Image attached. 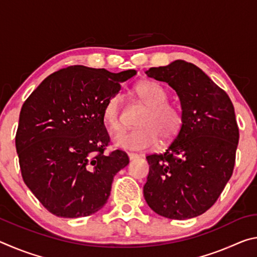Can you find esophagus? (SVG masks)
Listing matches in <instances>:
<instances>
[{"label": "esophagus", "mask_w": 257, "mask_h": 257, "mask_svg": "<svg viewBox=\"0 0 257 257\" xmlns=\"http://www.w3.org/2000/svg\"><path fill=\"white\" fill-rule=\"evenodd\" d=\"M128 156H129V160L130 161H134V160L139 159V155L138 154H135V153H128Z\"/></svg>", "instance_id": "obj_1"}]
</instances>
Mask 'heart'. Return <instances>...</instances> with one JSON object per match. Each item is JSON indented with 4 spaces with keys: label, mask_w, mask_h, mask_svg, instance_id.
I'll use <instances>...</instances> for the list:
<instances>
[{
    "label": "heart",
    "mask_w": 257,
    "mask_h": 257,
    "mask_svg": "<svg viewBox=\"0 0 257 257\" xmlns=\"http://www.w3.org/2000/svg\"><path fill=\"white\" fill-rule=\"evenodd\" d=\"M134 93L146 106L138 120V127L122 130L113 137L115 146L129 151H146L158 145L159 136L163 143L177 137L184 123L179 107L168 102L169 93L159 82L145 80L135 86ZM102 118L106 127L118 130L121 127V95L114 94L103 107Z\"/></svg>",
    "instance_id": "1"
}]
</instances>
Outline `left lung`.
I'll use <instances>...</instances> for the list:
<instances>
[{"instance_id":"1","label":"left lung","mask_w":257,"mask_h":257,"mask_svg":"<svg viewBox=\"0 0 257 257\" xmlns=\"http://www.w3.org/2000/svg\"><path fill=\"white\" fill-rule=\"evenodd\" d=\"M146 75L168 82L179 96L184 123L161 154L147 155L149 206L168 219L206 212L232 176L239 129L228 94L193 63L173 61Z\"/></svg>"}]
</instances>
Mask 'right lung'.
I'll return each instance as SVG.
<instances>
[{
    "instance_id": "add662e5",
    "label": "right lung",
    "mask_w": 257,
    "mask_h": 257,
    "mask_svg": "<svg viewBox=\"0 0 257 257\" xmlns=\"http://www.w3.org/2000/svg\"><path fill=\"white\" fill-rule=\"evenodd\" d=\"M135 75L71 66L45 78L25 101L16 135L21 176L52 214L88 216L105 205L129 158L120 150L104 153L110 136L103 107Z\"/></svg>"
}]
</instances>
